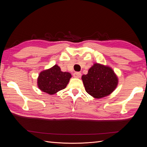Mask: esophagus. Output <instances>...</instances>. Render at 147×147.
Returning a JSON list of instances; mask_svg holds the SVG:
<instances>
[{
  "label": "esophagus",
  "mask_w": 147,
  "mask_h": 147,
  "mask_svg": "<svg viewBox=\"0 0 147 147\" xmlns=\"http://www.w3.org/2000/svg\"><path fill=\"white\" fill-rule=\"evenodd\" d=\"M74 77L76 78H80L82 76V74L80 72H75L74 74Z\"/></svg>",
  "instance_id": "1"
}]
</instances>
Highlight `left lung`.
Wrapping results in <instances>:
<instances>
[{"instance_id":"1","label":"left lung","mask_w":147,"mask_h":147,"mask_svg":"<svg viewBox=\"0 0 147 147\" xmlns=\"http://www.w3.org/2000/svg\"><path fill=\"white\" fill-rule=\"evenodd\" d=\"M82 81L86 91L96 99L110 94L117 88L118 78L112 68L98 63L93 64Z\"/></svg>"}]
</instances>
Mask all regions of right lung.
Here are the masks:
<instances>
[{
	"label": "right lung",
	"instance_id": "right-lung-1",
	"mask_svg": "<svg viewBox=\"0 0 147 147\" xmlns=\"http://www.w3.org/2000/svg\"><path fill=\"white\" fill-rule=\"evenodd\" d=\"M72 75L69 72H62L57 65L43 70L37 78V85L42 91L50 95L56 94L67 85Z\"/></svg>",
	"mask_w": 147,
	"mask_h": 147
}]
</instances>
